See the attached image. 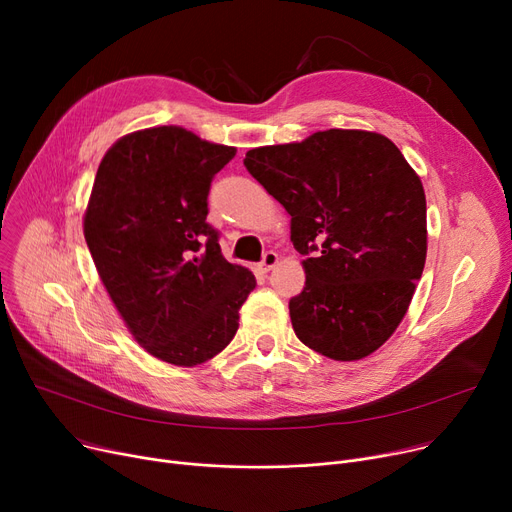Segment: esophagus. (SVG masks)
<instances>
[{"label":"esophagus","instance_id":"34e87169","mask_svg":"<svg viewBox=\"0 0 512 512\" xmlns=\"http://www.w3.org/2000/svg\"><path fill=\"white\" fill-rule=\"evenodd\" d=\"M276 263H278V253L267 251V253L263 255V259H261V270H263V272H270L272 267H276Z\"/></svg>","mask_w":512,"mask_h":512}]
</instances>
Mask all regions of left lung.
<instances>
[{"instance_id":"1","label":"left lung","mask_w":512,"mask_h":512,"mask_svg":"<svg viewBox=\"0 0 512 512\" xmlns=\"http://www.w3.org/2000/svg\"><path fill=\"white\" fill-rule=\"evenodd\" d=\"M249 174L290 213L305 288L294 334L334 361L371 355L405 317L427 255L425 193L384 134L330 128L247 151Z\"/></svg>"}]
</instances>
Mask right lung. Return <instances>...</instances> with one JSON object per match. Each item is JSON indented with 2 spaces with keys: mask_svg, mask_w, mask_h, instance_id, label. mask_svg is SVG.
Returning a JSON list of instances; mask_svg holds the SVG:
<instances>
[{
  "mask_svg": "<svg viewBox=\"0 0 512 512\" xmlns=\"http://www.w3.org/2000/svg\"><path fill=\"white\" fill-rule=\"evenodd\" d=\"M234 155L182 126L130 132L103 155L85 211L87 247L128 332L178 367L224 351L257 284L207 224L211 180Z\"/></svg>",
  "mask_w": 512,
  "mask_h": 512,
  "instance_id": "obj_1",
  "label": "right lung"
}]
</instances>
